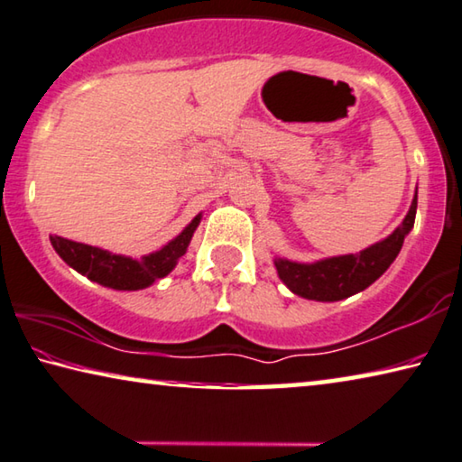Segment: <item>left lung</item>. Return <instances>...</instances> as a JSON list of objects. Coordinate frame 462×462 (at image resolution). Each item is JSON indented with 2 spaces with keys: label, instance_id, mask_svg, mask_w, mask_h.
<instances>
[{
  "label": "left lung",
  "instance_id": "obj_1",
  "mask_svg": "<svg viewBox=\"0 0 462 462\" xmlns=\"http://www.w3.org/2000/svg\"><path fill=\"white\" fill-rule=\"evenodd\" d=\"M415 208H418V192L403 223L381 244L362 249L360 254L339 255L315 263H297L278 258L274 262L278 276L294 294L311 300H342L352 297L383 276V272L397 258L405 236L415 223Z\"/></svg>",
  "mask_w": 462,
  "mask_h": 462
}]
</instances>
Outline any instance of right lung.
I'll use <instances>...</instances> for the list:
<instances>
[{
  "label": "right lung",
  "instance_id": "right-lung-1",
  "mask_svg": "<svg viewBox=\"0 0 462 462\" xmlns=\"http://www.w3.org/2000/svg\"><path fill=\"white\" fill-rule=\"evenodd\" d=\"M199 223L200 215L171 244L162 247L160 252L145 255L139 262L57 236H51V244L60 258L79 274L88 276L89 281L116 291H139L170 274L178 258L186 254V247L190 244Z\"/></svg>",
  "mask_w": 462,
  "mask_h": 462
}]
</instances>
